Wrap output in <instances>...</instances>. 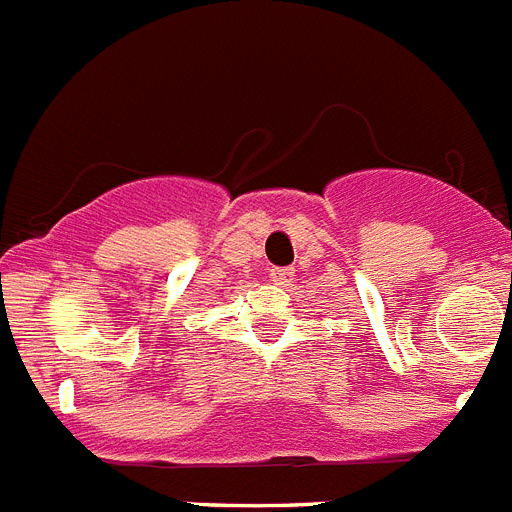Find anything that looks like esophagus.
<instances>
[{"label":"esophagus","mask_w":512,"mask_h":512,"mask_svg":"<svg viewBox=\"0 0 512 512\" xmlns=\"http://www.w3.org/2000/svg\"><path fill=\"white\" fill-rule=\"evenodd\" d=\"M269 277H271V282L279 284V287H284V284L292 282V277H295V271L289 269V266H274Z\"/></svg>","instance_id":"obj_1"}]
</instances>
